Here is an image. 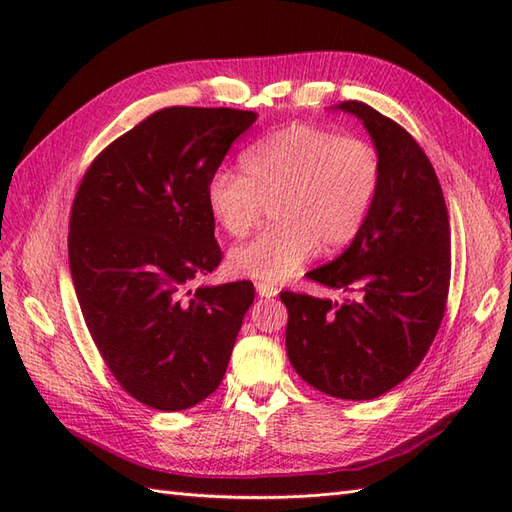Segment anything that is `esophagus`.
<instances>
[{
    "instance_id": "obj_1",
    "label": "esophagus",
    "mask_w": 512,
    "mask_h": 512,
    "mask_svg": "<svg viewBox=\"0 0 512 512\" xmlns=\"http://www.w3.org/2000/svg\"><path fill=\"white\" fill-rule=\"evenodd\" d=\"M257 295L262 299H270L277 295V288H273L270 284H257Z\"/></svg>"
}]
</instances>
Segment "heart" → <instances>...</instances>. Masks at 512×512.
Instances as JSON below:
<instances>
[{
  "mask_svg": "<svg viewBox=\"0 0 512 512\" xmlns=\"http://www.w3.org/2000/svg\"><path fill=\"white\" fill-rule=\"evenodd\" d=\"M242 173L217 169L206 204L228 235L242 237L270 205L266 228L228 255L237 277L266 284L297 275L317 250L334 253L361 231L378 198L383 162L374 145L332 129L295 123L257 140Z\"/></svg>",
  "mask_w": 512,
  "mask_h": 512,
  "instance_id": "1",
  "label": "heart"
}]
</instances>
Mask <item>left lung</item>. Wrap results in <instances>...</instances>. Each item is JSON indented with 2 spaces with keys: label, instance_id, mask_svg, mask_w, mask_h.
Masks as SVG:
<instances>
[{
  "label": "left lung",
  "instance_id": "obj_1",
  "mask_svg": "<svg viewBox=\"0 0 512 512\" xmlns=\"http://www.w3.org/2000/svg\"><path fill=\"white\" fill-rule=\"evenodd\" d=\"M334 110L363 123L383 162V182L343 255L308 273L356 297L336 303L281 292L286 350L314 389L372 400L402 383L436 339L449 295L451 228L438 176L416 140L365 103Z\"/></svg>",
  "mask_w": 512,
  "mask_h": 512
}]
</instances>
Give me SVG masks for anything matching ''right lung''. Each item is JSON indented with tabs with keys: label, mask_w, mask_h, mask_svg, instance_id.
Here are the masks:
<instances>
[{
	"label": "right lung",
	"mask_w": 512,
	"mask_h": 512,
	"mask_svg": "<svg viewBox=\"0 0 512 512\" xmlns=\"http://www.w3.org/2000/svg\"><path fill=\"white\" fill-rule=\"evenodd\" d=\"M255 121L231 107H167L105 147L76 191V299L110 372L147 407L211 396L255 299L250 281L189 290L222 262L206 184Z\"/></svg>",
	"instance_id": "right-lung-1"
}]
</instances>
